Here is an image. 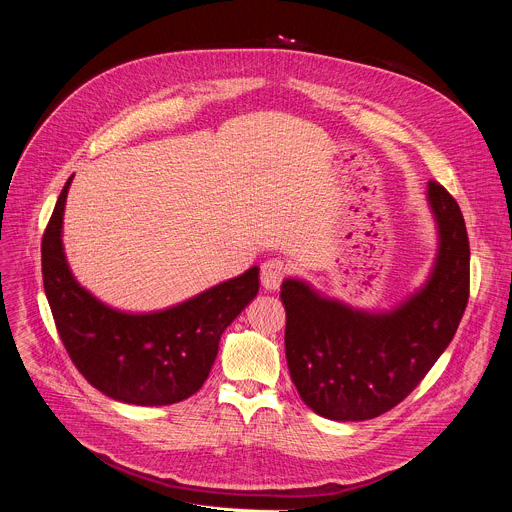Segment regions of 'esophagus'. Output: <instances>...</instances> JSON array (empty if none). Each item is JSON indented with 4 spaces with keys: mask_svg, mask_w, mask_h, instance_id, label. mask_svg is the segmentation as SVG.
<instances>
[{
    "mask_svg": "<svg viewBox=\"0 0 512 512\" xmlns=\"http://www.w3.org/2000/svg\"><path fill=\"white\" fill-rule=\"evenodd\" d=\"M287 269L283 265V261L279 259H269L261 265V285L267 289V291H275L279 289L283 277H285Z\"/></svg>",
    "mask_w": 512,
    "mask_h": 512,
    "instance_id": "34e87169",
    "label": "esophagus"
}]
</instances>
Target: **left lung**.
<instances>
[{"label": "left lung", "mask_w": 512, "mask_h": 512, "mask_svg": "<svg viewBox=\"0 0 512 512\" xmlns=\"http://www.w3.org/2000/svg\"><path fill=\"white\" fill-rule=\"evenodd\" d=\"M437 251L421 287L391 310L352 308L308 281L281 283L285 356L302 401L334 421L379 417L401 403L452 342L470 294V245L452 194L427 182Z\"/></svg>", "instance_id": "8db88e82"}]
</instances>
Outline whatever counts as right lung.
I'll return each mask as SVG.
<instances>
[{"mask_svg":"<svg viewBox=\"0 0 512 512\" xmlns=\"http://www.w3.org/2000/svg\"><path fill=\"white\" fill-rule=\"evenodd\" d=\"M72 178L42 237L44 291L68 356L115 401L154 407L188 399L208 379L221 334L257 296L259 267L166 310L111 308L77 281L64 255L62 216Z\"/></svg>","mask_w":512,"mask_h":512,"instance_id":"add662e5","label":"right lung"}]
</instances>
